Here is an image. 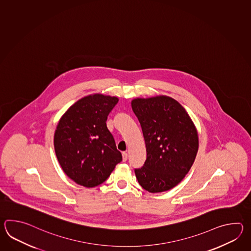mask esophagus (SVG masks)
<instances>
[{"mask_svg":"<svg viewBox=\"0 0 251 251\" xmlns=\"http://www.w3.org/2000/svg\"><path fill=\"white\" fill-rule=\"evenodd\" d=\"M122 157H123V161H126V160H127L128 157L126 152L124 151L123 153H122Z\"/></svg>","mask_w":251,"mask_h":251,"instance_id":"34e87169","label":"esophagus"}]
</instances>
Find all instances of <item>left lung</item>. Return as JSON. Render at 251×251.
I'll use <instances>...</instances> for the list:
<instances>
[{
	"instance_id": "obj_1",
	"label": "left lung",
	"mask_w": 251,
	"mask_h": 251,
	"mask_svg": "<svg viewBox=\"0 0 251 251\" xmlns=\"http://www.w3.org/2000/svg\"><path fill=\"white\" fill-rule=\"evenodd\" d=\"M132 108L144 133L146 160L134 170L141 187L150 193L176 187L191 169L198 153V133L188 113L171 97L136 98Z\"/></svg>"
}]
</instances>
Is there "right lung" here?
Returning a JSON list of instances; mask_svg holds the SVG:
<instances>
[{"instance_id":"obj_1","label":"right lung","mask_w":251,"mask_h":251,"mask_svg":"<svg viewBox=\"0 0 251 251\" xmlns=\"http://www.w3.org/2000/svg\"><path fill=\"white\" fill-rule=\"evenodd\" d=\"M118 102V97L88 95L72 105L59 120L53 135L55 155L64 173L78 185H100L122 160L106 124Z\"/></svg>"}]
</instances>
